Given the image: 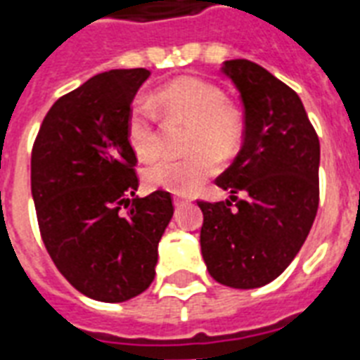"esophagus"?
Masks as SVG:
<instances>
[{
  "mask_svg": "<svg viewBox=\"0 0 360 360\" xmlns=\"http://www.w3.org/2000/svg\"><path fill=\"white\" fill-rule=\"evenodd\" d=\"M174 204L179 207V205H185L186 204V200L185 198H174Z\"/></svg>",
  "mask_w": 360,
  "mask_h": 360,
  "instance_id": "34e87169",
  "label": "esophagus"
}]
</instances>
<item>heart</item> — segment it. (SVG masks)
<instances>
[{"label":"heart","instance_id":"heart-1","mask_svg":"<svg viewBox=\"0 0 360 360\" xmlns=\"http://www.w3.org/2000/svg\"><path fill=\"white\" fill-rule=\"evenodd\" d=\"M158 107L166 119L191 122L186 156H166L145 169L149 188L174 194H192L219 169V156L234 155L241 145L243 122L224 92L198 77H179L156 90L153 100H134L126 122V136L137 158L150 160L160 153V131L156 126Z\"/></svg>","mask_w":360,"mask_h":360}]
</instances>
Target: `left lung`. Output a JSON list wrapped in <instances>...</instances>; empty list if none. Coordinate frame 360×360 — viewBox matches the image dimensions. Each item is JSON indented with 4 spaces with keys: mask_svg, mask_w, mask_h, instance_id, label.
<instances>
[{
    "mask_svg": "<svg viewBox=\"0 0 360 360\" xmlns=\"http://www.w3.org/2000/svg\"><path fill=\"white\" fill-rule=\"evenodd\" d=\"M223 73L243 101V145L217 186L226 202H198L200 245L210 276L234 289H257L292 262L319 207V137L295 90L249 60Z\"/></svg>",
    "mask_w": 360,
    "mask_h": 360,
    "instance_id": "8db88e82",
    "label": "left lung"
}]
</instances>
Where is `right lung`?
<instances>
[{
	"mask_svg": "<svg viewBox=\"0 0 360 360\" xmlns=\"http://www.w3.org/2000/svg\"><path fill=\"white\" fill-rule=\"evenodd\" d=\"M149 70L94 75L54 101L32 149L39 232L58 271L89 298L124 302L155 279L172 194L136 196V153L126 136Z\"/></svg>",
	"mask_w": 360,
	"mask_h": 360,
	"instance_id": "add662e5",
	"label": "right lung"
}]
</instances>
